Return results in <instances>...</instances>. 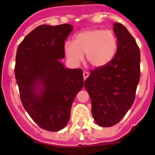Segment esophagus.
Wrapping results in <instances>:
<instances>
[{
    "label": "esophagus",
    "mask_w": 155,
    "mask_h": 155,
    "mask_svg": "<svg viewBox=\"0 0 155 155\" xmlns=\"http://www.w3.org/2000/svg\"><path fill=\"white\" fill-rule=\"evenodd\" d=\"M83 75H84V80H85L87 77H88L89 73L87 72V71H84V73H83Z\"/></svg>",
    "instance_id": "esophagus-1"
}]
</instances>
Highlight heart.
Masks as SVG:
<instances>
[{"instance_id": "obj_1", "label": "heart", "mask_w": 155, "mask_h": 155, "mask_svg": "<svg viewBox=\"0 0 155 155\" xmlns=\"http://www.w3.org/2000/svg\"><path fill=\"white\" fill-rule=\"evenodd\" d=\"M65 51L73 63L86 59L95 68H103L113 60L117 50V38L110 30L92 29L79 33L74 42H66Z\"/></svg>"}]
</instances>
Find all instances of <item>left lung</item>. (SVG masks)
I'll return each mask as SVG.
<instances>
[{
	"instance_id": "obj_1",
	"label": "left lung",
	"mask_w": 155,
	"mask_h": 155,
	"mask_svg": "<svg viewBox=\"0 0 155 155\" xmlns=\"http://www.w3.org/2000/svg\"><path fill=\"white\" fill-rule=\"evenodd\" d=\"M113 31L117 51L108 65L91 70L84 86L97 124L110 127L122 119L134 102L140 80V50L131 34L119 22Z\"/></svg>"
}]
</instances>
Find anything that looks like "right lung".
<instances>
[{
	"instance_id": "obj_1",
	"label": "right lung",
	"mask_w": 155,
	"mask_h": 155,
	"mask_svg": "<svg viewBox=\"0 0 155 155\" xmlns=\"http://www.w3.org/2000/svg\"><path fill=\"white\" fill-rule=\"evenodd\" d=\"M72 29L69 24L39 25L17 50L14 73L21 101L35 122L47 131L65 127L73 101L84 86L83 71L65 68L59 61L65 57L64 43Z\"/></svg>"
}]
</instances>
